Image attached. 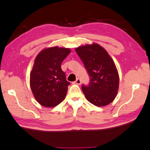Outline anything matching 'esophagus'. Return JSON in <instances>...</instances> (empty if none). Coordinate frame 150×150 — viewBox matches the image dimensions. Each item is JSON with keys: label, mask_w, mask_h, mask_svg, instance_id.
<instances>
[{"label": "esophagus", "mask_w": 150, "mask_h": 150, "mask_svg": "<svg viewBox=\"0 0 150 150\" xmlns=\"http://www.w3.org/2000/svg\"><path fill=\"white\" fill-rule=\"evenodd\" d=\"M75 84H77V85H81V80L79 78H77V79H76V81H75L74 82Z\"/></svg>", "instance_id": "obj_1"}]
</instances>
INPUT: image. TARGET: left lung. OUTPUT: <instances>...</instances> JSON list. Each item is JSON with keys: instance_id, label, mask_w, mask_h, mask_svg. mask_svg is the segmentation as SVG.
<instances>
[{"instance_id": "obj_1", "label": "left lung", "mask_w": 150, "mask_h": 150, "mask_svg": "<svg viewBox=\"0 0 150 150\" xmlns=\"http://www.w3.org/2000/svg\"><path fill=\"white\" fill-rule=\"evenodd\" d=\"M89 77V84L82 85L86 99L96 106L111 103L117 96L119 75L112 59L97 44L87 45L75 49Z\"/></svg>"}]
</instances>
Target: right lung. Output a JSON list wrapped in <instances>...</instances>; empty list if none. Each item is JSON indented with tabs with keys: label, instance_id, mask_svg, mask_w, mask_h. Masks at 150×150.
Here are the masks:
<instances>
[{
	"label": "right lung",
	"instance_id": "add662e5",
	"mask_svg": "<svg viewBox=\"0 0 150 150\" xmlns=\"http://www.w3.org/2000/svg\"><path fill=\"white\" fill-rule=\"evenodd\" d=\"M71 51L57 47L44 49L35 60L30 85L36 100L45 107H54L62 101L70 83L61 65Z\"/></svg>",
	"mask_w": 150,
	"mask_h": 150
}]
</instances>
